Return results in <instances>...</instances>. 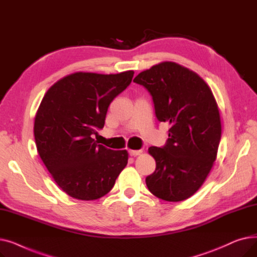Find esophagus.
I'll return each mask as SVG.
<instances>
[{
    "label": "esophagus",
    "mask_w": 257,
    "mask_h": 257,
    "mask_svg": "<svg viewBox=\"0 0 257 257\" xmlns=\"http://www.w3.org/2000/svg\"><path fill=\"white\" fill-rule=\"evenodd\" d=\"M129 155L130 156H138V155H141L142 151L141 150H129Z\"/></svg>",
    "instance_id": "34e87169"
}]
</instances>
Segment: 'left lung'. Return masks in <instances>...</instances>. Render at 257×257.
Masks as SVG:
<instances>
[{"instance_id": "1", "label": "left lung", "mask_w": 257, "mask_h": 257, "mask_svg": "<svg viewBox=\"0 0 257 257\" xmlns=\"http://www.w3.org/2000/svg\"><path fill=\"white\" fill-rule=\"evenodd\" d=\"M133 82L150 92L157 119L170 124L167 144L148 150L156 169L146 184L159 199L183 201L204 183L217 158L222 133L217 102L203 79L175 62L153 65Z\"/></svg>"}]
</instances>
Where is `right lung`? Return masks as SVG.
Listing matches in <instances>:
<instances>
[{
    "mask_svg": "<svg viewBox=\"0 0 257 257\" xmlns=\"http://www.w3.org/2000/svg\"><path fill=\"white\" fill-rule=\"evenodd\" d=\"M133 74H71L48 89L38 107L37 152L57 185L75 199L105 196L127 166L126 150L107 149L92 136L104 127L108 107L131 83Z\"/></svg>",
    "mask_w": 257,
    "mask_h": 257,
    "instance_id": "obj_1",
    "label": "right lung"
}]
</instances>
